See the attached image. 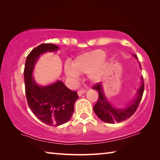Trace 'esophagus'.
<instances>
[{"label": "esophagus", "mask_w": 160, "mask_h": 160, "mask_svg": "<svg viewBox=\"0 0 160 160\" xmlns=\"http://www.w3.org/2000/svg\"><path fill=\"white\" fill-rule=\"evenodd\" d=\"M85 92H86V90H84V89L80 90V91H78V96H81L82 94H84Z\"/></svg>", "instance_id": "obj_1"}]
</instances>
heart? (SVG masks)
Here are the masks:
<instances>
[{"instance_id":"heart-1","label":"heart","mask_w":160,"mask_h":160,"mask_svg":"<svg viewBox=\"0 0 160 160\" xmlns=\"http://www.w3.org/2000/svg\"><path fill=\"white\" fill-rule=\"evenodd\" d=\"M105 57L106 53L101 49L83 53L74 60L72 66L66 64L64 72L67 77L73 80L79 77L80 74L90 73V79L96 82L100 79L101 71L104 67L102 62Z\"/></svg>"}]
</instances>
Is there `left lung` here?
<instances>
[{
  "label": "left lung",
  "mask_w": 160,
  "mask_h": 160,
  "mask_svg": "<svg viewBox=\"0 0 160 160\" xmlns=\"http://www.w3.org/2000/svg\"><path fill=\"white\" fill-rule=\"evenodd\" d=\"M133 56L138 59V56L135 54H134ZM140 67L142 69L140 63ZM141 80L142 84L138 91L136 98L131 104L127 105V107L124 108H114L108 102L106 97L104 96L102 84L99 82L95 84L93 87V89L98 90V93H99L97 103L93 107V111L97 115V116L101 120L109 124H114L115 122H120L132 116L136 111L139 104L140 103L142 96H143L144 83L142 76L141 77Z\"/></svg>",
  "instance_id": "left-lung-1"
}]
</instances>
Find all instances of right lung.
Segmentation results:
<instances>
[{
	"label": "right lung",
	"mask_w": 160,
	"mask_h": 160,
	"mask_svg": "<svg viewBox=\"0 0 160 160\" xmlns=\"http://www.w3.org/2000/svg\"><path fill=\"white\" fill-rule=\"evenodd\" d=\"M58 49L53 44H41L29 53L24 69L25 93L29 108L40 121L51 126H59L69 121L74 111L75 102L78 98L76 91L68 89L60 80L40 87L32 77L33 68L40 56Z\"/></svg>",
	"instance_id": "right-lung-1"
}]
</instances>
